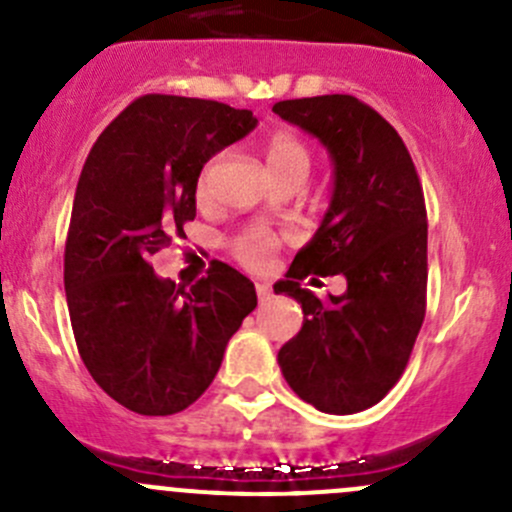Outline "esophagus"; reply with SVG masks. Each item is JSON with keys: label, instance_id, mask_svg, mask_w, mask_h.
Segmentation results:
<instances>
[{"label": "esophagus", "instance_id": "34e87169", "mask_svg": "<svg viewBox=\"0 0 512 512\" xmlns=\"http://www.w3.org/2000/svg\"><path fill=\"white\" fill-rule=\"evenodd\" d=\"M255 289H257V299H260V302H270L272 287L267 285V282H257Z\"/></svg>", "mask_w": 512, "mask_h": 512}]
</instances>
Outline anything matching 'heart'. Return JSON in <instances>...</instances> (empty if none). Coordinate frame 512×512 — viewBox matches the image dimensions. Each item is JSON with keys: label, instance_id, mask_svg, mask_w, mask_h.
<instances>
[{"label": "heart", "instance_id": "obj_1", "mask_svg": "<svg viewBox=\"0 0 512 512\" xmlns=\"http://www.w3.org/2000/svg\"><path fill=\"white\" fill-rule=\"evenodd\" d=\"M265 153L267 163H270L272 173L277 175L280 183H287V180L294 178L307 180L309 170H312V151H309V146L302 138L289 131L272 133L265 143ZM220 163H223V156H213L200 168L198 180H195V193H198V198H208L215 170H218ZM280 245L282 240L275 232L250 230L235 240V257L242 265L250 267V270H262L275 257Z\"/></svg>", "mask_w": 512, "mask_h": 512}]
</instances>
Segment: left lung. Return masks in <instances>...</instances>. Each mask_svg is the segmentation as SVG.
I'll list each match as a JSON object with an SVG mask.
<instances>
[{"mask_svg": "<svg viewBox=\"0 0 512 512\" xmlns=\"http://www.w3.org/2000/svg\"><path fill=\"white\" fill-rule=\"evenodd\" d=\"M272 111L317 136L334 163L327 215L275 285L304 312L277 361L299 399L324 414H356L394 389L426 317L421 180L396 128L356 96L292 98ZM309 274H344L348 292L319 300L298 285Z\"/></svg>", "mask_w": 512, "mask_h": 512, "instance_id": "left-lung-1", "label": "left lung"}]
</instances>
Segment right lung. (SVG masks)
<instances>
[{
	"mask_svg": "<svg viewBox=\"0 0 512 512\" xmlns=\"http://www.w3.org/2000/svg\"><path fill=\"white\" fill-rule=\"evenodd\" d=\"M255 123L227 103L148 94L86 158L66 235V302L86 369L128 411L170 416L198 401L257 307L255 285L220 260L190 289L151 265L195 218L200 168Z\"/></svg>",
	"mask_w": 512,
	"mask_h": 512,
	"instance_id": "add662e5",
	"label": "right lung"
}]
</instances>
